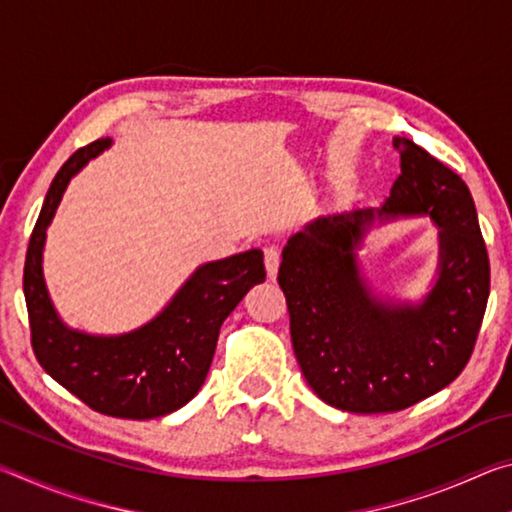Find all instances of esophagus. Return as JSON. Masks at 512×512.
Listing matches in <instances>:
<instances>
[{
    "instance_id": "obj_1",
    "label": "esophagus",
    "mask_w": 512,
    "mask_h": 512,
    "mask_svg": "<svg viewBox=\"0 0 512 512\" xmlns=\"http://www.w3.org/2000/svg\"><path fill=\"white\" fill-rule=\"evenodd\" d=\"M264 264H266V273L271 280L277 277V268H280V248L275 246H266L264 248Z\"/></svg>"
}]
</instances>
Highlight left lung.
<instances>
[{"instance_id": "obj_1", "label": "left lung", "mask_w": 512, "mask_h": 512, "mask_svg": "<svg viewBox=\"0 0 512 512\" xmlns=\"http://www.w3.org/2000/svg\"><path fill=\"white\" fill-rule=\"evenodd\" d=\"M402 173L381 207L323 216L289 239L277 282L287 296L302 375L329 406L393 413L443 391L470 361L490 296V262L472 194L456 173L395 137ZM432 216L439 277L418 306L384 303L360 277L356 250L375 220Z\"/></svg>"}]
</instances>
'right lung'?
<instances>
[{"instance_id":"1","label":"right lung","mask_w":512,"mask_h":512,"mask_svg":"<svg viewBox=\"0 0 512 512\" xmlns=\"http://www.w3.org/2000/svg\"><path fill=\"white\" fill-rule=\"evenodd\" d=\"M110 137L76 151L51 183L24 262L31 345L47 375L92 411L124 420H151L178 411L201 391L223 320L266 280L262 250H246L196 268L151 323L119 336H92L58 318L42 277L47 225L69 180L108 149Z\"/></svg>"}]
</instances>
